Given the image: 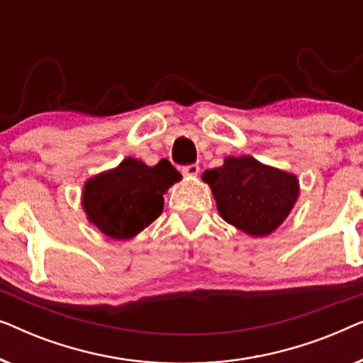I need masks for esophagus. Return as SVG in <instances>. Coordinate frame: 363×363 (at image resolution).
<instances>
[{
	"label": "esophagus",
	"mask_w": 363,
	"mask_h": 363,
	"mask_svg": "<svg viewBox=\"0 0 363 363\" xmlns=\"http://www.w3.org/2000/svg\"><path fill=\"white\" fill-rule=\"evenodd\" d=\"M183 175L185 177H196L198 173H200V165H196V163H191V165H185L182 168Z\"/></svg>",
	"instance_id": "obj_1"
}]
</instances>
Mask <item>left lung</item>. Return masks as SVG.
Returning <instances> with one entry per match:
<instances>
[{
  "instance_id": "1",
  "label": "left lung",
  "mask_w": 363,
  "mask_h": 363,
  "mask_svg": "<svg viewBox=\"0 0 363 363\" xmlns=\"http://www.w3.org/2000/svg\"><path fill=\"white\" fill-rule=\"evenodd\" d=\"M220 215L251 236H266L289 215L299 195L296 175L266 167L250 155L228 157L225 165L206 170Z\"/></svg>"
}]
</instances>
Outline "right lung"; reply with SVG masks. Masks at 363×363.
I'll return each mask as SVG.
<instances>
[{
	"label": "right lung",
	"mask_w": 363,
	"mask_h": 363,
	"mask_svg": "<svg viewBox=\"0 0 363 363\" xmlns=\"http://www.w3.org/2000/svg\"><path fill=\"white\" fill-rule=\"evenodd\" d=\"M182 178L170 162L147 167L125 158L116 170L91 178L84 186L82 206L89 221L113 240H128L153 220L163 208V193Z\"/></svg>",
	"instance_id": "right-lung-1"
}]
</instances>
